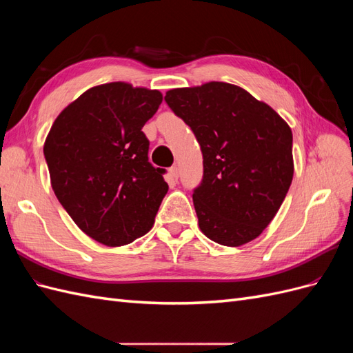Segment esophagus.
I'll list each match as a JSON object with an SVG mask.
<instances>
[{
  "mask_svg": "<svg viewBox=\"0 0 353 353\" xmlns=\"http://www.w3.org/2000/svg\"><path fill=\"white\" fill-rule=\"evenodd\" d=\"M169 175L172 179H178V168L176 166H170L169 168Z\"/></svg>",
  "mask_w": 353,
  "mask_h": 353,
  "instance_id": "obj_1",
  "label": "esophagus"
}]
</instances>
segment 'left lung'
I'll return each mask as SVG.
<instances>
[{
    "label": "left lung",
    "instance_id": "left-lung-1",
    "mask_svg": "<svg viewBox=\"0 0 353 353\" xmlns=\"http://www.w3.org/2000/svg\"><path fill=\"white\" fill-rule=\"evenodd\" d=\"M165 101L201 148L203 179L193 191L201 232L230 248L259 237L293 179L290 126L268 104L227 82L170 90Z\"/></svg>",
    "mask_w": 353,
    "mask_h": 353
}]
</instances>
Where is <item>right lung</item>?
<instances>
[{"label": "right lung", "mask_w": 353, "mask_h": 353, "mask_svg": "<svg viewBox=\"0 0 353 353\" xmlns=\"http://www.w3.org/2000/svg\"><path fill=\"white\" fill-rule=\"evenodd\" d=\"M162 99L126 82L99 85L70 103L47 135L54 194L87 236L110 248L150 231L168 193L166 170L148 162L141 131Z\"/></svg>", "instance_id": "obj_1"}]
</instances>
